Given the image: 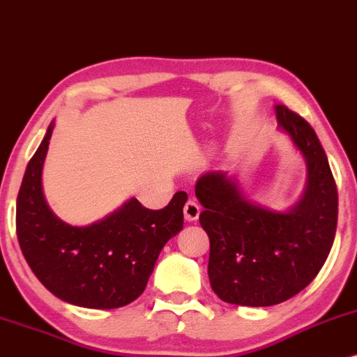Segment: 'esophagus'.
<instances>
[{"instance_id": "1", "label": "esophagus", "mask_w": 357, "mask_h": 357, "mask_svg": "<svg viewBox=\"0 0 357 357\" xmlns=\"http://www.w3.org/2000/svg\"><path fill=\"white\" fill-rule=\"evenodd\" d=\"M199 214H200V206H199V204L195 202L194 199L187 200L185 207H183V215H185V221H189V222L197 221Z\"/></svg>"}]
</instances>
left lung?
<instances>
[{
  "mask_svg": "<svg viewBox=\"0 0 357 357\" xmlns=\"http://www.w3.org/2000/svg\"><path fill=\"white\" fill-rule=\"evenodd\" d=\"M283 131L307 168L302 197L285 211L255 202L224 170L202 174L195 195L209 234L212 290L227 303L270 307L302 291L331 253L337 226V187L326 151L303 118L275 106Z\"/></svg>",
  "mask_w": 357,
  "mask_h": 357,
  "instance_id": "left-lung-1",
  "label": "left lung"
}]
</instances>
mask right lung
I'll list each match as a JSON object with an SVG mask.
<instances>
[{
	"instance_id": "add662e5",
	"label": "right lung",
	"mask_w": 357,
	"mask_h": 357,
	"mask_svg": "<svg viewBox=\"0 0 357 357\" xmlns=\"http://www.w3.org/2000/svg\"><path fill=\"white\" fill-rule=\"evenodd\" d=\"M55 123L28 162L17 200V236L28 266L47 290L86 308H118L136 300L160 251L183 227L185 192L165 209L150 211L135 197L101 221L72 226L54 214L42 172Z\"/></svg>"
}]
</instances>
